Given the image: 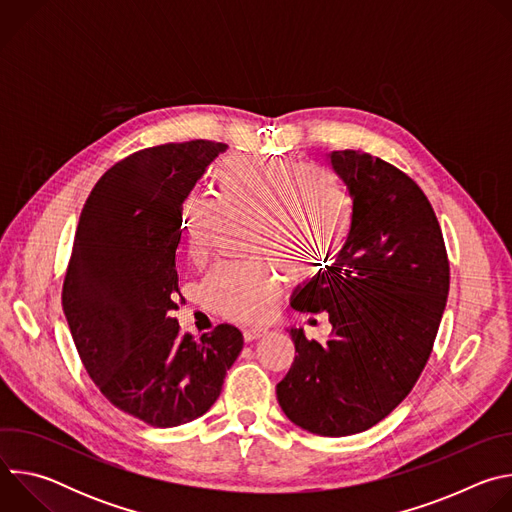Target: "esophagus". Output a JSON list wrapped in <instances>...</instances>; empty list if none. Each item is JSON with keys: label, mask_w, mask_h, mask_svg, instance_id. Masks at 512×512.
<instances>
[{"label": "esophagus", "mask_w": 512, "mask_h": 512, "mask_svg": "<svg viewBox=\"0 0 512 512\" xmlns=\"http://www.w3.org/2000/svg\"><path fill=\"white\" fill-rule=\"evenodd\" d=\"M267 332H269V330L263 328V326H251V328H247V330L243 332V338H245V342H253V340L263 338Z\"/></svg>", "instance_id": "esophagus-1"}]
</instances>
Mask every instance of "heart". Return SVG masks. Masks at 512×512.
<instances>
[{"mask_svg":"<svg viewBox=\"0 0 512 512\" xmlns=\"http://www.w3.org/2000/svg\"><path fill=\"white\" fill-rule=\"evenodd\" d=\"M214 184L216 202L192 198L184 208L182 231L190 259L198 265L208 259L223 214L251 218L253 255H263L249 263H223L206 277V302L227 318H263L281 289L280 267L289 277H302L338 247L352 221L348 192L322 166L231 158L214 168ZM308 250L309 263L298 262Z\"/></svg>","mask_w":512,"mask_h":512,"instance_id":"1","label":"heart"}]
</instances>
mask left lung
<instances>
[{"label": "left lung", "instance_id": "left-lung-1", "mask_svg": "<svg viewBox=\"0 0 512 512\" xmlns=\"http://www.w3.org/2000/svg\"><path fill=\"white\" fill-rule=\"evenodd\" d=\"M330 162L352 196L350 233L291 308L328 312L334 334L320 344L291 328L298 354L275 391L296 425L342 437L377 425L417 383L446 310L450 261L413 178L360 150Z\"/></svg>", "mask_w": 512, "mask_h": 512}]
</instances>
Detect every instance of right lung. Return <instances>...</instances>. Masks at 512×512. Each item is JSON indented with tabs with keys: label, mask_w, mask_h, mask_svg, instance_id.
<instances>
[{
	"label": "right lung",
	"mask_w": 512,
	"mask_h": 512,
	"mask_svg": "<svg viewBox=\"0 0 512 512\" xmlns=\"http://www.w3.org/2000/svg\"><path fill=\"white\" fill-rule=\"evenodd\" d=\"M227 145L164 143L111 166L91 190L62 283V310L99 391L154 427L204 415L243 350L231 324L182 334L176 249L182 206Z\"/></svg>",
	"instance_id": "1"
}]
</instances>
